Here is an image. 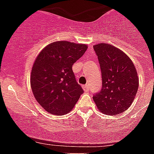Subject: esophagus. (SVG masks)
<instances>
[{"mask_svg":"<svg viewBox=\"0 0 154 154\" xmlns=\"http://www.w3.org/2000/svg\"><path fill=\"white\" fill-rule=\"evenodd\" d=\"M83 89H84V91H89V86L88 85H84Z\"/></svg>","mask_w":154,"mask_h":154,"instance_id":"1","label":"esophagus"}]
</instances>
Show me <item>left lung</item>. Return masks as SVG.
Returning a JSON list of instances; mask_svg holds the SVG:
<instances>
[{
	"instance_id": "left-lung-1",
	"label": "left lung",
	"mask_w": 154,
	"mask_h": 154,
	"mask_svg": "<svg viewBox=\"0 0 154 154\" xmlns=\"http://www.w3.org/2000/svg\"><path fill=\"white\" fill-rule=\"evenodd\" d=\"M99 59L103 87L93 96L101 113H124L133 103L138 88V73L130 58L118 48L105 43L93 46Z\"/></svg>"
}]
</instances>
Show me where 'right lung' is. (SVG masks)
I'll return each instance as SVG.
<instances>
[{"mask_svg": "<svg viewBox=\"0 0 154 154\" xmlns=\"http://www.w3.org/2000/svg\"><path fill=\"white\" fill-rule=\"evenodd\" d=\"M87 48V45L55 41L36 58L31 71V88L36 100L49 113L62 116L69 113L84 92L72 66Z\"/></svg>", "mask_w": 154, "mask_h": 154, "instance_id": "1", "label": "right lung"}]
</instances>
